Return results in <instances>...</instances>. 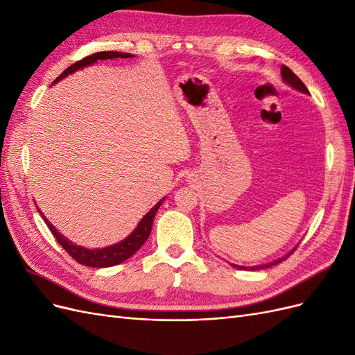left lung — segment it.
Wrapping results in <instances>:
<instances>
[{"label": "left lung", "instance_id": "8db88e82", "mask_svg": "<svg viewBox=\"0 0 355 355\" xmlns=\"http://www.w3.org/2000/svg\"><path fill=\"white\" fill-rule=\"evenodd\" d=\"M282 77H283V80H284V83H287L288 85H292L293 89H296V90H299V92H302V93H309L308 92V89L305 87V84L300 81V78L297 77V75H295L293 73V71L290 69V68H287L286 65H283L282 67ZM296 250V247L295 249H292L290 250L287 254H284L283 257H278L277 261H272V262H268V263H263V265H256V266H240V265H235V263H231V266H234V268H239V270H244V271H247V270H252V271H256V270H265V268H271V266H274V265H277V263H280V262H283L284 259H287V257L292 254L293 252Z\"/></svg>", "mask_w": 355, "mask_h": 355}]
</instances>
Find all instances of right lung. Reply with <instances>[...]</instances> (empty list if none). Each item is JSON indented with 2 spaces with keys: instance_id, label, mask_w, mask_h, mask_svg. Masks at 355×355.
Here are the masks:
<instances>
[{
  "instance_id": "add662e5",
  "label": "right lung",
  "mask_w": 355,
  "mask_h": 355,
  "mask_svg": "<svg viewBox=\"0 0 355 355\" xmlns=\"http://www.w3.org/2000/svg\"><path fill=\"white\" fill-rule=\"evenodd\" d=\"M116 58L127 59V58H133V55H128V53H121V51H99V53H94V55H92V56H87V58H84L78 62H75L73 65H71L68 69H65L59 75V77L55 80V83L60 81L62 78L68 77L69 73H72L75 71L83 69V68L89 67V65H93L94 62L105 60V59H116ZM163 201H164V198H161L155 204V206L145 214L142 220L139 222L136 230L130 235H128L127 239H124L123 241L116 243V244L103 247V249H93V250L85 249V247H83V245H77V244H73L72 241H69L65 237V235H62V234L58 232V230L53 227V225L46 219L44 214H42L41 211L40 213H41V216L44 218L51 234L55 235L56 241L78 263L85 265V266H93V268H108V266H114V265H118V263L127 261L128 257L133 256L139 249H141L144 243L148 240L149 234H151L154 218L157 214V210L159 209L161 204H163Z\"/></svg>"
}]
</instances>
